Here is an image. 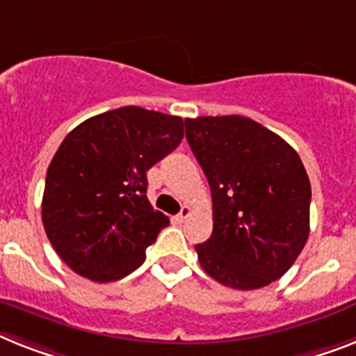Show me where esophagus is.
<instances>
[{
	"mask_svg": "<svg viewBox=\"0 0 356 356\" xmlns=\"http://www.w3.org/2000/svg\"><path fill=\"white\" fill-rule=\"evenodd\" d=\"M189 216H191V207L189 205H184L180 213L176 214V220H178V222H184V220L189 218Z\"/></svg>",
	"mask_w": 356,
	"mask_h": 356,
	"instance_id": "34e87169",
	"label": "esophagus"
}]
</instances>
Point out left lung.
<instances>
[{"label": "left lung", "instance_id": "obj_1", "mask_svg": "<svg viewBox=\"0 0 356 356\" xmlns=\"http://www.w3.org/2000/svg\"><path fill=\"white\" fill-rule=\"evenodd\" d=\"M185 138L213 196V234L200 266L233 289L278 280L309 236L311 184L298 152L245 116L185 120Z\"/></svg>", "mask_w": 356, "mask_h": 356}]
</instances>
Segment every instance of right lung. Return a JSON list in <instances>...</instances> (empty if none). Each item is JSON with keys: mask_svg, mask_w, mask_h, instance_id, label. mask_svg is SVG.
<instances>
[{"mask_svg": "<svg viewBox=\"0 0 356 356\" xmlns=\"http://www.w3.org/2000/svg\"><path fill=\"white\" fill-rule=\"evenodd\" d=\"M180 116L120 107L72 129L45 178L41 220L74 273L114 282L142 266L169 218L147 200V171L180 145Z\"/></svg>", "mask_w": 356, "mask_h": 356, "instance_id": "1", "label": "right lung"}]
</instances>
